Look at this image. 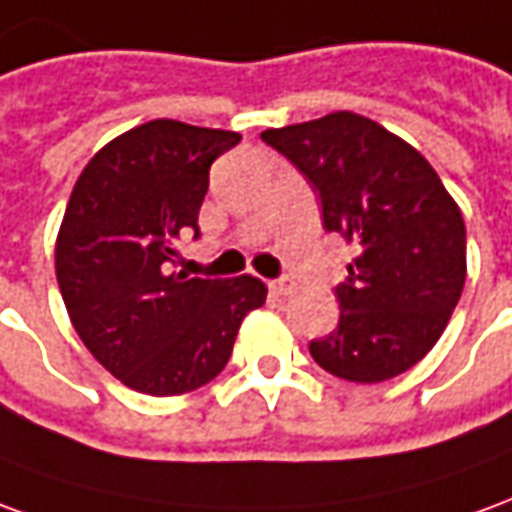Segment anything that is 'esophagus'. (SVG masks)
I'll list each match as a JSON object with an SVG mask.
<instances>
[{"mask_svg":"<svg viewBox=\"0 0 512 512\" xmlns=\"http://www.w3.org/2000/svg\"><path fill=\"white\" fill-rule=\"evenodd\" d=\"M270 289L275 295H289L295 289V281L292 278H275V281H270Z\"/></svg>","mask_w":512,"mask_h":512,"instance_id":"esophagus-1","label":"esophagus"}]
</instances>
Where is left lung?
I'll return each mask as SVG.
<instances>
[{"label":"left lung","mask_w":512,"mask_h":512,"mask_svg":"<svg viewBox=\"0 0 512 512\" xmlns=\"http://www.w3.org/2000/svg\"><path fill=\"white\" fill-rule=\"evenodd\" d=\"M317 190L325 231L358 256L336 286L339 325L308 344L336 378L380 383L433 350L466 281V226L430 162L355 112L267 129Z\"/></svg>","instance_id":"obj_1"}]
</instances>
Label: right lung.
<instances>
[{"mask_svg":"<svg viewBox=\"0 0 512 512\" xmlns=\"http://www.w3.org/2000/svg\"><path fill=\"white\" fill-rule=\"evenodd\" d=\"M239 140L159 118L115 137L76 179L54 248L57 284L79 339L129 389L173 397L206 386L267 297L253 275L173 273L176 239L201 237L209 168Z\"/></svg>","mask_w":512,"mask_h":512,"instance_id":"add662e5","label":"right lung"}]
</instances>
